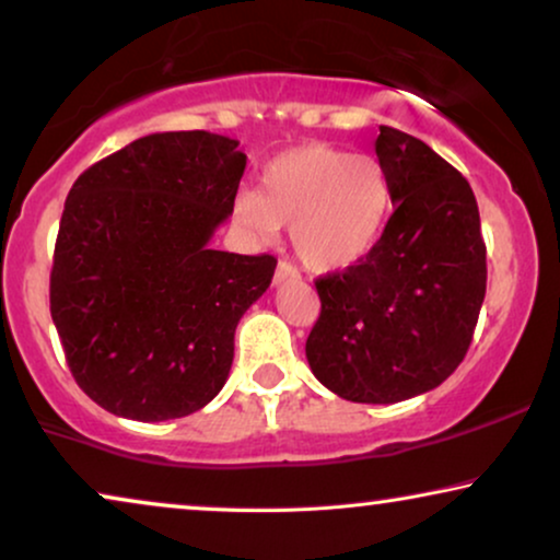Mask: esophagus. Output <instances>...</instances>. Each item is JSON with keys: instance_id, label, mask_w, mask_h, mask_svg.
<instances>
[{"instance_id": "obj_1", "label": "esophagus", "mask_w": 560, "mask_h": 560, "mask_svg": "<svg viewBox=\"0 0 560 560\" xmlns=\"http://www.w3.org/2000/svg\"><path fill=\"white\" fill-rule=\"evenodd\" d=\"M298 278V270L290 262H280L278 265V270H275V278H272V282L275 285H282V282L285 280H295Z\"/></svg>"}]
</instances>
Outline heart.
<instances>
[{"instance_id":"b5f03b06","label":"heart","mask_w":560,"mask_h":560,"mask_svg":"<svg viewBox=\"0 0 560 560\" xmlns=\"http://www.w3.org/2000/svg\"><path fill=\"white\" fill-rule=\"evenodd\" d=\"M390 208L394 183L375 154L308 143L275 156L257 192L236 195L234 221L257 242H272L280 226H290L295 257L308 270L337 272L368 257Z\"/></svg>"}]
</instances>
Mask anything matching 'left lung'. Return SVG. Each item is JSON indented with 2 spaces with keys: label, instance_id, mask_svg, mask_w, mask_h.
<instances>
[{
  "label": "left lung",
  "instance_id": "1",
  "mask_svg": "<svg viewBox=\"0 0 560 560\" xmlns=\"http://www.w3.org/2000/svg\"><path fill=\"white\" fill-rule=\"evenodd\" d=\"M375 154L396 208L368 257L316 280L322 314L306 358L347 401L396 404L438 388L466 358L486 244L468 179L424 141L381 126Z\"/></svg>",
  "mask_w": 560,
  "mask_h": 560
}]
</instances>
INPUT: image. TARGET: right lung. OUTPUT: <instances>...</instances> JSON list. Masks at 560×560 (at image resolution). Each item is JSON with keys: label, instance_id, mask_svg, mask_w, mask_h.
<instances>
[{"label": "right lung", "instance_id": "obj_1", "mask_svg": "<svg viewBox=\"0 0 560 560\" xmlns=\"http://www.w3.org/2000/svg\"><path fill=\"white\" fill-rule=\"evenodd\" d=\"M208 130L151 133L79 174L50 270V316L79 388L115 417L179 419L213 401L272 254L210 249L246 154Z\"/></svg>", "mask_w": 560, "mask_h": 560}]
</instances>
